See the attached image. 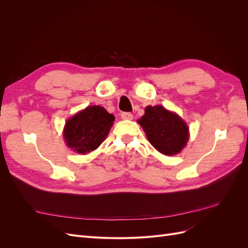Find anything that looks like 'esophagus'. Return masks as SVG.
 I'll return each mask as SVG.
<instances>
[{"instance_id":"esophagus-1","label":"esophagus","mask_w":248,"mask_h":248,"mask_svg":"<svg viewBox=\"0 0 248 248\" xmlns=\"http://www.w3.org/2000/svg\"><path fill=\"white\" fill-rule=\"evenodd\" d=\"M121 118H122L123 120H132L133 115L130 114V112H122V114H121Z\"/></svg>"}]
</instances>
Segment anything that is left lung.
I'll list each match as a JSON object with an SVG mask.
<instances>
[{"mask_svg": "<svg viewBox=\"0 0 248 248\" xmlns=\"http://www.w3.org/2000/svg\"><path fill=\"white\" fill-rule=\"evenodd\" d=\"M138 123L150 144L163 155L179 154L188 142V125L176 112L161 106H148Z\"/></svg>", "mask_w": 248, "mask_h": 248, "instance_id": "left-lung-1", "label": "left lung"}]
</instances>
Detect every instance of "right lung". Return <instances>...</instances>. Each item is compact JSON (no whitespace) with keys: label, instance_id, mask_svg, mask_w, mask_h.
<instances>
[{"label":"right lung","instance_id":"add662e5","mask_svg":"<svg viewBox=\"0 0 248 248\" xmlns=\"http://www.w3.org/2000/svg\"><path fill=\"white\" fill-rule=\"evenodd\" d=\"M115 117L100 106H90L67 120L63 137L73 152L87 154L98 148L114 124Z\"/></svg>","mask_w":248,"mask_h":248}]
</instances>
